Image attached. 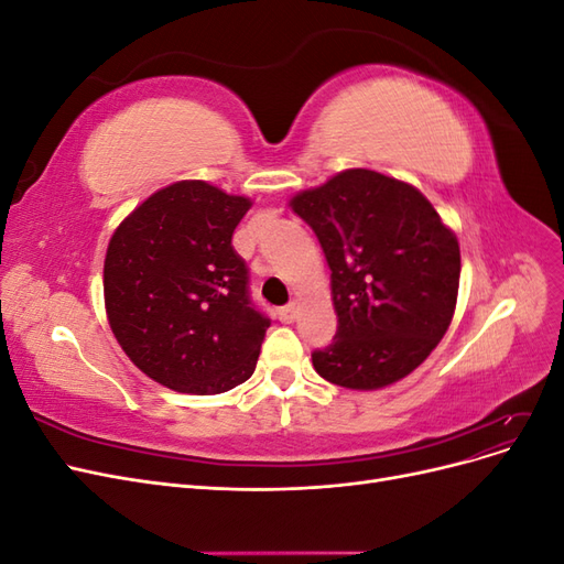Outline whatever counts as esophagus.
<instances>
[{"label":"esophagus","instance_id":"34e87169","mask_svg":"<svg viewBox=\"0 0 564 564\" xmlns=\"http://www.w3.org/2000/svg\"><path fill=\"white\" fill-rule=\"evenodd\" d=\"M280 322H284V324H292L294 319H296V315H299V308L296 305L292 303V305H284V308H280Z\"/></svg>","mask_w":564,"mask_h":564}]
</instances>
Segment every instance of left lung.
Returning a JSON list of instances; mask_svg holds the SVG:
<instances>
[{"label": "left lung", "instance_id": "obj_1", "mask_svg": "<svg viewBox=\"0 0 564 564\" xmlns=\"http://www.w3.org/2000/svg\"><path fill=\"white\" fill-rule=\"evenodd\" d=\"M289 207L308 224L332 270L338 317L332 346L313 352L322 379L379 390L409 377L447 334L460 249L419 187L346 169Z\"/></svg>", "mask_w": 564, "mask_h": 564}]
</instances>
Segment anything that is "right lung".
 <instances>
[{
    "instance_id": "add662e5",
    "label": "right lung",
    "mask_w": 564,
    "mask_h": 564,
    "mask_svg": "<svg viewBox=\"0 0 564 564\" xmlns=\"http://www.w3.org/2000/svg\"><path fill=\"white\" fill-rule=\"evenodd\" d=\"M207 181H176L141 202L110 237L108 324L145 377L218 395L245 383L270 319L253 308L232 232L251 209Z\"/></svg>"
}]
</instances>
